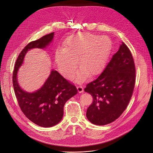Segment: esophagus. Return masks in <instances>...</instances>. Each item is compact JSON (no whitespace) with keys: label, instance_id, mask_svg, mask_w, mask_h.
<instances>
[{"label":"esophagus","instance_id":"esophagus-1","mask_svg":"<svg viewBox=\"0 0 153 153\" xmlns=\"http://www.w3.org/2000/svg\"><path fill=\"white\" fill-rule=\"evenodd\" d=\"M77 89L79 93H81L83 92V88L81 85H77Z\"/></svg>","mask_w":153,"mask_h":153}]
</instances>
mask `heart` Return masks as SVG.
<instances>
[{
    "instance_id": "obj_1",
    "label": "heart",
    "mask_w": 153,
    "mask_h": 153,
    "mask_svg": "<svg viewBox=\"0 0 153 153\" xmlns=\"http://www.w3.org/2000/svg\"><path fill=\"white\" fill-rule=\"evenodd\" d=\"M64 48H57L55 60L62 74L68 79L73 77L77 60L81 68L77 80L83 81L86 74L92 76L103 67L110 52V41L107 37L90 33H78L69 36L63 43Z\"/></svg>"
}]
</instances>
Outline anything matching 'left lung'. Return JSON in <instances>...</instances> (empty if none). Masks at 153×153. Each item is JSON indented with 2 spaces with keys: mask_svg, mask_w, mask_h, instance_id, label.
<instances>
[{
  "mask_svg": "<svg viewBox=\"0 0 153 153\" xmlns=\"http://www.w3.org/2000/svg\"><path fill=\"white\" fill-rule=\"evenodd\" d=\"M135 79L133 57L122 42L103 72L84 90L93 99L86 111L88 120L96 125H105L118 119L131 98Z\"/></svg>",
  "mask_w": 153,
  "mask_h": 153,
  "instance_id": "left-lung-1",
  "label": "left lung"
}]
</instances>
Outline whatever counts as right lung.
<instances>
[{
    "instance_id": "right-lung-1",
    "label": "right lung",
    "mask_w": 153,
    "mask_h": 153,
    "mask_svg": "<svg viewBox=\"0 0 153 153\" xmlns=\"http://www.w3.org/2000/svg\"><path fill=\"white\" fill-rule=\"evenodd\" d=\"M54 33L31 42L19 54L13 74V83L16 98L22 111L35 124L42 127H51L60 122L66 102L77 93L76 87L52 70L40 88L29 93L20 86L17 73L28 51L33 48L45 49L53 42Z\"/></svg>"
}]
</instances>
